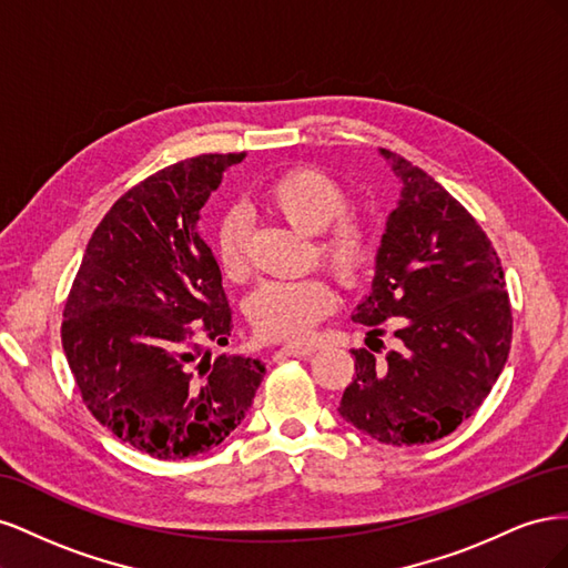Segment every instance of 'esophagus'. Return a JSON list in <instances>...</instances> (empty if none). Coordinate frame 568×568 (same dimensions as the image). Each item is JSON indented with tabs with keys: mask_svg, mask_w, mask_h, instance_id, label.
<instances>
[{
	"mask_svg": "<svg viewBox=\"0 0 568 568\" xmlns=\"http://www.w3.org/2000/svg\"><path fill=\"white\" fill-rule=\"evenodd\" d=\"M313 355L311 346H294V343H288V346H282L277 353H274V359H282V357H307Z\"/></svg>",
	"mask_w": 568,
	"mask_h": 568,
	"instance_id": "esophagus-1",
	"label": "esophagus"
}]
</instances>
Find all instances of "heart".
<instances>
[{
  "mask_svg": "<svg viewBox=\"0 0 568 568\" xmlns=\"http://www.w3.org/2000/svg\"><path fill=\"white\" fill-rule=\"evenodd\" d=\"M263 201L294 230L320 234V257L343 284L355 286L365 277L376 255V234L367 220L346 215L351 194L336 178L311 165L291 168L265 186ZM246 213L232 209L215 227V251L230 277L246 272ZM336 303L334 284L324 274H313L305 280L263 284L248 301V317L265 338L305 341L336 311Z\"/></svg>",
  "mask_w": 568,
  "mask_h": 568,
  "instance_id": "heart-1",
  "label": "heart"
}]
</instances>
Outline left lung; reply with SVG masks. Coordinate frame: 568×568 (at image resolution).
Returning <instances> with one entry per match:
<instances>
[{
  "label": "left lung",
  "instance_id": "8db88e82",
  "mask_svg": "<svg viewBox=\"0 0 568 568\" xmlns=\"http://www.w3.org/2000/svg\"><path fill=\"white\" fill-rule=\"evenodd\" d=\"M403 180L388 215L369 296L353 320H395L398 348L351 351L355 376L341 417L386 445H422L453 434L474 415L500 376L511 343L505 272L490 239L464 205L393 151Z\"/></svg>",
  "mask_w": 568,
  "mask_h": 568
}]
</instances>
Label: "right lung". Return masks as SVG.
<instances>
[{"instance_id":"right-lung-1","label":"right lung","mask_w":568,"mask_h":568,"mask_svg":"<svg viewBox=\"0 0 568 568\" xmlns=\"http://www.w3.org/2000/svg\"><path fill=\"white\" fill-rule=\"evenodd\" d=\"M246 153H203L153 173L99 222L65 298L61 341L92 417L132 448L184 459L242 424L265 365L211 357L232 307L199 234L203 203Z\"/></svg>"}]
</instances>
